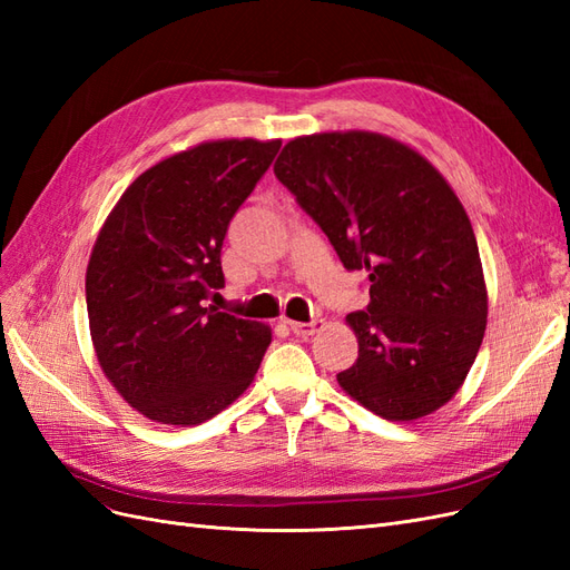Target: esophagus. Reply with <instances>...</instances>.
I'll return each instance as SVG.
<instances>
[{"mask_svg": "<svg viewBox=\"0 0 570 570\" xmlns=\"http://www.w3.org/2000/svg\"><path fill=\"white\" fill-rule=\"evenodd\" d=\"M287 327L292 333H295L297 337H308V335H314V333H318L321 327H323V321L321 318H314V321H308V323H299V321H287Z\"/></svg>", "mask_w": 570, "mask_h": 570, "instance_id": "obj_1", "label": "esophagus"}]
</instances>
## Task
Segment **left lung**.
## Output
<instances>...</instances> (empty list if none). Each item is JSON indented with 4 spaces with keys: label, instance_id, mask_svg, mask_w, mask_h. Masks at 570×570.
Returning <instances> with one entry per match:
<instances>
[{
    "label": "left lung",
    "instance_id": "left-lung-1",
    "mask_svg": "<svg viewBox=\"0 0 570 570\" xmlns=\"http://www.w3.org/2000/svg\"><path fill=\"white\" fill-rule=\"evenodd\" d=\"M371 302L347 316L358 358L340 387L387 421L428 416L456 394L488 325L478 243L440 170L392 137H295L273 166Z\"/></svg>",
    "mask_w": 570,
    "mask_h": 570
}]
</instances>
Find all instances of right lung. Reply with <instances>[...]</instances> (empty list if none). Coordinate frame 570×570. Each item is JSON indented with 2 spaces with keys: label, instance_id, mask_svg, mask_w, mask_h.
<instances>
[{
  "label": "right lung",
  "instance_id": "obj_1",
  "mask_svg": "<svg viewBox=\"0 0 570 570\" xmlns=\"http://www.w3.org/2000/svg\"><path fill=\"white\" fill-rule=\"evenodd\" d=\"M278 149L216 140L174 154L126 189L99 230L85 275L92 344L118 394L151 421L204 423L254 381L271 331L206 299L226 285L230 220Z\"/></svg>",
  "mask_w": 570,
  "mask_h": 570
}]
</instances>
